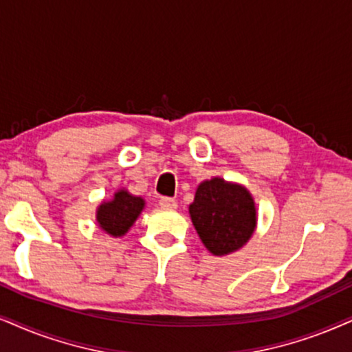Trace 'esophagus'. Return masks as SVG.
<instances>
[{"instance_id": "1", "label": "esophagus", "mask_w": 352, "mask_h": 352, "mask_svg": "<svg viewBox=\"0 0 352 352\" xmlns=\"http://www.w3.org/2000/svg\"><path fill=\"white\" fill-rule=\"evenodd\" d=\"M159 204H161V208H164V209H175L177 208V201L173 198H161Z\"/></svg>"}]
</instances>
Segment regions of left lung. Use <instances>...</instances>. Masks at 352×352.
Wrapping results in <instances>:
<instances>
[{
	"mask_svg": "<svg viewBox=\"0 0 352 352\" xmlns=\"http://www.w3.org/2000/svg\"><path fill=\"white\" fill-rule=\"evenodd\" d=\"M188 212L203 245L216 256L240 250L256 229L258 212L250 191L221 177L198 185Z\"/></svg>",
	"mask_w": 352,
	"mask_h": 352,
	"instance_id": "left-lung-1",
	"label": "left lung"
}]
</instances>
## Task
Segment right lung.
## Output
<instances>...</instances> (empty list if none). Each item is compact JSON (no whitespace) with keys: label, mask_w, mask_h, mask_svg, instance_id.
<instances>
[{"label":"right lung","mask_w":352,"mask_h":352,"mask_svg":"<svg viewBox=\"0 0 352 352\" xmlns=\"http://www.w3.org/2000/svg\"><path fill=\"white\" fill-rule=\"evenodd\" d=\"M144 206L143 197L131 195L126 188H118L112 199H104L97 206V226L110 237H123L133 228Z\"/></svg>","instance_id":"1"}]
</instances>
